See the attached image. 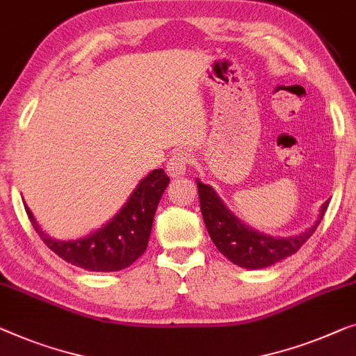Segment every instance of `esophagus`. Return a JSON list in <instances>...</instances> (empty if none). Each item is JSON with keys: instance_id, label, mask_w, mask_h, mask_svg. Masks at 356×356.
<instances>
[{"instance_id": "1", "label": "esophagus", "mask_w": 356, "mask_h": 356, "mask_svg": "<svg viewBox=\"0 0 356 356\" xmlns=\"http://www.w3.org/2000/svg\"><path fill=\"white\" fill-rule=\"evenodd\" d=\"M191 162H193L191 154L179 151L170 157V161L167 162V172L170 177H181V175L186 173Z\"/></svg>"}]
</instances>
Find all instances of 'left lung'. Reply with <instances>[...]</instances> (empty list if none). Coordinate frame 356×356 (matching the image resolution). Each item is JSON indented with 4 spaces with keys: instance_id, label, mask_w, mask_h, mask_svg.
Returning <instances> with one entry per match:
<instances>
[{
    "instance_id": "obj_1",
    "label": "left lung",
    "mask_w": 356,
    "mask_h": 356,
    "mask_svg": "<svg viewBox=\"0 0 356 356\" xmlns=\"http://www.w3.org/2000/svg\"><path fill=\"white\" fill-rule=\"evenodd\" d=\"M197 193L200 212H202L210 239L213 241L216 249L229 261L242 268H250V270L271 266L282 259H286V257L296 254L308 241V238L315 233L329 205V200L321 205L319 220L305 233L298 234L296 238L276 239L271 238V236L257 233L255 229L242 225L225 207L223 202H221L218 195H216L215 191L209 184L197 181Z\"/></svg>"
}]
</instances>
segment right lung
Masks as SVG:
<instances>
[{"instance_id": "right-lung-1", "label": "right lung", "mask_w": 356, "mask_h": 356, "mask_svg": "<svg viewBox=\"0 0 356 356\" xmlns=\"http://www.w3.org/2000/svg\"><path fill=\"white\" fill-rule=\"evenodd\" d=\"M168 181L162 168L154 170L138 184L128 202L109 223L76 241L49 238L40 229L27 205L25 212L41 241L67 264L88 271H120L135 264L146 250L157 204Z\"/></svg>"}]
</instances>
